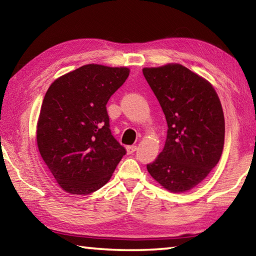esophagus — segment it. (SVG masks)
Listing matches in <instances>:
<instances>
[{
    "mask_svg": "<svg viewBox=\"0 0 256 256\" xmlns=\"http://www.w3.org/2000/svg\"><path fill=\"white\" fill-rule=\"evenodd\" d=\"M136 149H138L136 146H126V151H128V154H130L136 152Z\"/></svg>",
    "mask_w": 256,
    "mask_h": 256,
    "instance_id": "34e87169",
    "label": "esophagus"
}]
</instances>
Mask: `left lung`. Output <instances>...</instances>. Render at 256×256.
Returning <instances> with one entry per match:
<instances>
[{"mask_svg": "<svg viewBox=\"0 0 256 256\" xmlns=\"http://www.w3.org/2000/svg\"><path fill=\"white\" fill-rule=\"evenodd\" d=\"M144 76L167 120L164 146L149 174L172 193L196 188L222 157L224 118L214 86L180 64L144 68Z\"/></svg>", "mask_w": 256, "mask_h": 256, "instance_id": "8db88e82", "label": "left lung"}]
</instances>
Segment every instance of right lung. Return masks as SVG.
<instances>
[{"label": "right lung", "instance_id": "obj_1", "mask_svg": "<svg viewBox=\"0 0 256 256\" xmlns=\"http://www.w3.org/2000/svg\"><path fill=\"white\" fill-rule=\"evenodd\" d=\"M128 68L88 64L56 79L37 124L42 160L66 192L86 196L105 185L126 150L112 136L106 105Z\"/></svg>", "mask_w": 256, "mask_h": 256}]
</instances>
